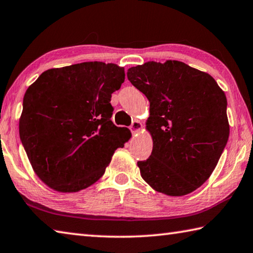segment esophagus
I'll use <instances>...</instances> for the list:
<instances>
[{"label":"esophagus","mask_w":253,"mask_h":253,"mask_svg":"<svg viewBox=\"0 0 253 253\" xmlns=\"http://www.w3.org/2000/svg\"><path fill=\"white\" fill-rule=\"evenodd\" d=\"M129 128L132 134H136V132H138L141 129V123L139 121H134Z\"/></svg>","instance_id":"obj_1"}]
</instances>
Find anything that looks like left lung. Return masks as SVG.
<instances>
[{
    "label": "left lung",
    "mask_w": 253,
    "mask_h": 253,
    "mask_svg": "<svg viewBox=\"0 0 253 253\" xmlns=\"http://www.w3.org/2000/svg\"><path fill=\"white\" fill-rule=\"evenodd\" d=\"M127 77L149 100L154 147L138 162L156 191L183 196L210 177L229 138L227 97L212 77L178 61L147 62Z\"/></svg>",
    "instance_id": "8db88e82"
}]
</instances>
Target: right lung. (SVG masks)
<instances>
[{
  "mask_svg": "<svg viewBox=\"0 0 253 253\" xmlns=\"http://www.w3.org/2000/svg\"><path fill=\"white\" fill-rule=\"evenodd\" d=\"M125 71L86 62L42 73L23 98L20 138L41 180L61 192L89 187L130 137L115 126L112 94Z\"/></svg>",
  "mask_w": 253,
  "mask_h": 253,
  "instance_id": "1",
  "label": "right lung"
}]
</instances>
